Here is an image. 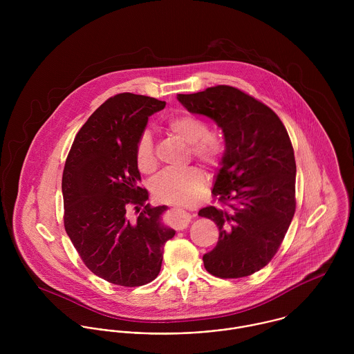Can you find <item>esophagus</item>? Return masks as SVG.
Wrapping results in <instances>:
<instances>
[{
	"label": "esophagus",
	"mask_w": 354,
	"mask_h": 354,
	"mask_svg": "<svg viewBox=\"0 0 354 354\" xmlns=\"http://www.w3.org/2000/svg\"><path fill=\"white\" fill-rule=\"evenodd\" d=\"M191 219H192V216L187 211L178 209V215L173 219V223L177 229H183L184 226H187V223L191 222Z\"/></svg>",
	"instance_id": "esophagus-1"
}]
</instances>
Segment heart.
Masks as SVG:
<instances>
[{
	"mask_svg": "<svg viewBox=\"0 0 354 354\" xmlns=\"http://www.w3.org/2000/svg\"><path fill=\"white\" fill-rule=\"evenodd\" d=\"M166 129L189 145V156H194L209 169L221 165L226 142L221 132L208 129L202 117L188 111H178L165 121ZM135 162L143 174H151L156 169V155L151 136L142 133L135 145ZM207 189V176L201 167L170 169L162 171L151 184L152 195L160 202L192 204Z\"/></svg>",
	"mask_w": 354,
	"mask_h": 354,
	"instance_id": "obj_1",
	"label": "heart"
}]
</instances>
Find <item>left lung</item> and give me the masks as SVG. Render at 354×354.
<instances>
[{"mask_svg":"<svg viewBox=\"0 0 354 354\" xmlns=\"http://www.w3.org/2000/svg\"><path fill=\"white\" fill-rule=\"evenodd\" d=\"M177 98L191 113L212 118L226 142L215 204L199 211L219 229L216 247L203 256L204 267L223 279L252 275L278 252L296 211V159L288 131L274 110L232 86Z\"/></svg>","mask_w":354,"mask_h":354,"instance_id":"left-lung-1","label":"left lung"}]
</instances>
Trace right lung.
<instances>
[{"instance_id":"add662e5","label":"right lung","mask_w":354,"mask_h":354,"mask_svg":"<svg viewBox=\"0 0 354 354\" xmlns=\"http://www.w3.org/2000/svg\"><path fill=\"white\" fill-rule=\"evenodd\" d=\"M166 102L117 94L80 128L62 173L64 226L87 268L125 288L153 281L162 266L163 245L174 230L160 222L165 205L146 204L135 145L149 117ZM137 215L132 218L129 209Z\"/></svg>"}]
</instances>
